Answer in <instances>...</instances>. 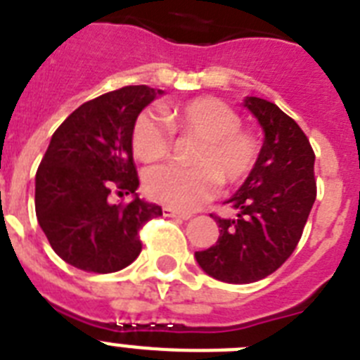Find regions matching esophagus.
Returning <instances> with one entry per match:
<instances>
[{
    "instance_id": "34e87169",
    "label": "esophagus",
    "mask_w": 360,
    "mask_h": 360,
    "mask_svg": "<svg viewBox=\"0 0 360 360\" xmlns=\"http://www.w3.org/2000/svg\"><path fill=\"white\" fill-rule=\"evenodd\" d=\"M162 212H165L166 217H175V219H190L192 214H186V212H179V210H174V208H162Z\"/></svg>"
}]
</instances>
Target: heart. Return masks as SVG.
Listing matches in <instances>:
<instances>
[{
  "instance_id": "obj_1",
  "label": "heart",
  "mask_w": 360,
  "mask_h": 360,
  "mask_svg": "<svg viewBox=\"0 0 360 360\" xmlns=\"http://www.w3.org/2000/svg\"><path fill=\"white\" fill-rule=\"evenodd\" d=\"M166 124L152 111H143L134 124L131 146L137 159L155 162L170 152L172 129L201 141L194 155V168L159 166L148 172V195L181 212L195 210L219 190V183L238 185L255 170L259 146L241 119L225 102L201 96L165 110Z\"/></svg>"
}]
</instances>
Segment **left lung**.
I'll return each mask as SVG.
<instances>
[{
	"label": "left lung",
	"mask_w": 360,
	"mask_h": 360,
	"mask_svg": "<svg viewBox=\"0 0 360 360\" xmlns=\"http://www.w3.org/2000/svg\"><path fill=\"white\" fill-rule=\"evenodd\" d=\"M243 105L264 129L255 170L225 203L236 217L212 216L216 245L195 252L208 276L250 283L269 276L292 255L316 198L315 153L289 115L273 102L247 96Z\"/></svg>",
	"instance_id": "1"
}]
</instances>
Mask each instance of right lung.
Returning a JSON list of instances; mask_svg holds the SVG:
<instances>
[{
    "instance_id": "add662e5",
    "label": "right lung",
    "mask_w": 360,
    "mask_h": 360,
    "mask_svg": "<svg viewBox=\"0 0 360 360\" xmlns=\"http://www.w3.org/2000/svg\"><path fill=\"white\" fill-rule=\"evenodd\" d=\"M162 89L126 86L72 111L51 137L36 172V217L63 262L87 273L128 267L143 249L139 229L162 216L159 205L139 198L131 134L139 113ZM131 193L126 205L110 190Z\"/></svg>"
}]
</instances>
